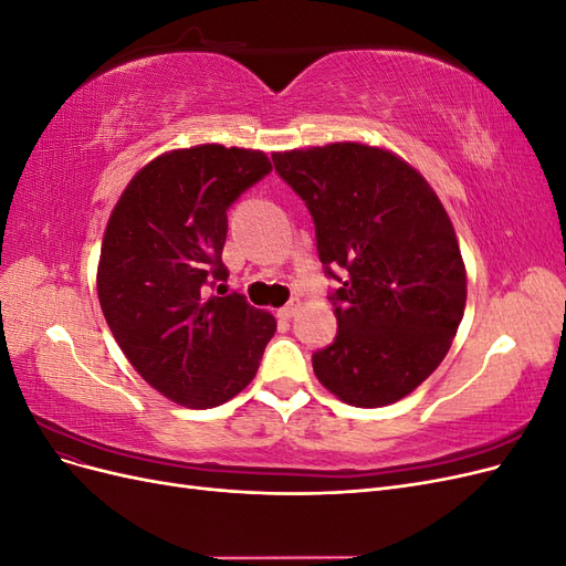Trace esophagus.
Here are the masks:
<instances>
[{"instance_id": "esophagus-1", "label": "esophagus", "mask_w": 566, "mask_h": 566, "mask_svg": "<svg viewBox=\"0 0 566 566\" xmlns=\"http://www.w3.org/2000/svg\"><path fill=\"white\" fill-rule=\"evenodd\" d=\"M297 312H300V300H290L285 306H281L279 316L281 318H293Z\"/></svg>"}]
</instances>
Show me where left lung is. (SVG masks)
<instances>
[{
  "label": "left lung",
  "mask_w": 566,
  "mask_h": 566,
  "mask_svg": "<svg viewBox=\"0 0 566 566\" xmlns=\"http://www.w3.org/2000/svg\"><path fill=\"white\" fill-rule=\"evenodd\" d=\"M271 158L310 208L318 260L339 285L337 335L312 356L318 382L358 408L403 399L443 361L465 312V264L447 210L418 169L378 146Z\"/></svg>",
  "instance_id": "obj_1"
}]
</instances>
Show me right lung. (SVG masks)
<instances>
[{
    "label": "right lung",
    "mask_w": 566,
    "mask_h": 566,
    "mask_svg": "<svg viewBox=\"0 0 566 566\" xmlns=\"http://www.w3.org/2000/svg\"><path fill=\"white\" fill-rule=\"evenodd\" d=\"M269 172L262 150H169L134 175L108 219L96 271L101 312L134 370L179 406L233 399L276 333V318L243 295H208L229 276L227 210Z\"/></svg>",
    "instance_id": "add662e5"
}]
</instances>
